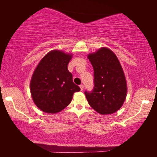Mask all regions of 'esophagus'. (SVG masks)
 Masks as SVG:
<instances>
[{
	"mask_svg": "<svg viewBox=\"0 0 157 157\" xmlns=\"http://www.w3.org/2000/svg\"><path fill=\"white\" fill-rule=\"evenodd\" d=\"M79 87H80L81 91H82V90H83V89H84V85H83V84H81L80 86H79Z\"/></svg>",
	"mask_w": 157,
	"mask_h": 157,
	"instance_id": "obj_1",
	"label": "esophagus"
}]
</instances>
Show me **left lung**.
Masks as SVG:
<instances>
[{"label":"left lung","mask_w":157,"mask_h":157,"mask_svg":"<svg viewBox=\"0 0 157 157\" xmlns=\"http://www.w3.org/2000/svg\"><path fill=\"white\" fill-rule=\"evenodd\" d=\"M94 71V86L84 94L90 106L103 115L115 113L123 105L127 95L124 72L116 55L107 48L89 54Z\"/></svg>","instance_id":"1"}]
</instances>
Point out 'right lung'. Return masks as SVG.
<instances>
[{
  "label": "right lung",
  "mask_w": 157,
  "mask_h": 157,
  "mask_svg": "<svg viewBox=\"0 0 157 157\" xmlns=\"http://www.w3.org/2000/svg\"><path fill=\"white\" fill-rule=\"evenodd\" d=\"M71 59V55L52 50L45 55L34 71L30 92L36 107L44 112H59L70 104L74 93L80 91L68 70Z\"/></svg>",
  "instance_id": "add662e5"
}]
</instances>
